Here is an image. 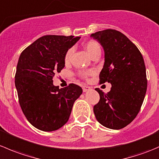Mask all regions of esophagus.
Returning a JSON list of instances; mask_svg holds the SVG:
<instances>
[{"label": "esophagus", "mask_w": 159, "mask_h": 159, "mask_svg": "<svg viewBox=\"0 0 159 159\" xmlns=\"http://www.w3.org/2000/svg\"><path fill=\"white\" fill-rule=\"evenodd\" d=\"M91 89V88L90 87V86H88V85H84L82 87L83 91H84V92H86V91H89V90H90Z\"/></svg>", "instance_id": "obj_1"}]
</instances>
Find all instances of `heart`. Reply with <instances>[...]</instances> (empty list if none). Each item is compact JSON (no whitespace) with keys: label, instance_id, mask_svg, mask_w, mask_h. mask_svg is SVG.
I'll return each instance as SVG.
<instances>
[{"label":"heart","instance_id":"b5f03b06","mask_svg":"<svg viewBox=\"0 0 159 159\" xmlns=\"http://www.w3.org/2000/svg\"><path fill=\"white\" fill-rule=\"evenodd\" d=\"M83 48H84V49L87 51V53L89 54V56L91 58H92L94 55L101 54V45L99 44L98 42H97L96 41H94V40L86 41V42L84 43V44H83ZM72 53H73V49L72 48L68 49V51H67L66 54H65V58H64L65 63L66 64V65L70 63ZM93 74H94V70H82V71L78 72V75L82 78H88L89 76L93 75Z\"/></svg>","mask_w":159,"mask_h":159}]
</instances>
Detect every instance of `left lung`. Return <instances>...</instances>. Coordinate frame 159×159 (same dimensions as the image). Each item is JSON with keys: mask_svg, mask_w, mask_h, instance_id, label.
Wrapping results in <instances>:
<instances>
[{"mask_svg": "<svg viewBox=\"0 0 159 159\" xmlns=\"http://www.w3.org/2000/svg\"><path fill=\"white\" fill-rule=\"evenodd\" d=\"M105 51V64L99 82L111 84L107 94L95 89L100 95L94 113L101 125L121 129L135 118L147 90L146 69L140 51L120 31L106 29L92 34Z\"/></svg>", "mask_w": 159, "mask_h": 159, "instance_id": "1", "label": "left lung"}]
</instances>
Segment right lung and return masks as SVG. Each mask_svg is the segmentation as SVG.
I'll list each match as a JSON object with an SVG mask.
<instances>
[{
	"label": "right lung",
	"instance_id": "obj_1",
	"mask_svg": "<svg viewBox=\"0 0 159 159\" xmlns=\"http://www.w3.org/2000/svg\"><path fill=\"white\" fill-rule=\"evenodd\" d=\"M80 37L45 35L20 54L15 74L20 106L36 129L52 131L69 119L75 100L82 89L70 84L64 89L53 84V77L65 68V55Z\"/></svg>",
	"mask_w": 159,
	"mask_h": 159
}]
</instances>
